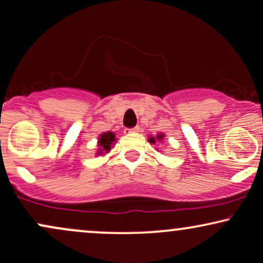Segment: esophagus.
Returning a JSON list of instances; mask_svg holds the SVG:
<instances>
[{"mask_svg": "<svg viewBox=\"0 0 263 263\" xmlns=\"http://www.w3.org/2000/svg\"><path fill=\"white\" fill-rule=\"evenodd\" d=\"M138 131H140V127H138V126H135V127H132V128H126L125 134L126 132L129 134V132H138Z\"/></svg>", "mask_w": 263, "mask_h": 263, "instance_id": "esophagus-1", "label": "esophagus"}]
</instances>
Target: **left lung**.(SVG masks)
Instances as JSON below:
<instances>
[{"label": "left lung", "instance_id": "8db88e82", "mask_svg": "<svg viewBox=\"0 0 263 263\" xmlns=\"http://www.w3.org/2000/svg\"><path fill=\"white\" fill-rule=\"evenodd\" d=\"M157 138H158V140H163V135H158V136H157ZM149 142H151V143H156V140H155V138H149V140H148Z\"/></svg>", "mask_w": 263, "mask_h": 263}]
</instances>
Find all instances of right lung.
<instances>
[{"mask_svg": "<svg viewBox=\"0 0 263 263\" xmlns=\"http://www.w3.org/2000/svg\"><path fill=\"white\" fill-rule=\"evenodd\" d=\"M115 141H116V138H115V135L112 132H105V134H102L100 138H99V149L96 152V155H105V153H107L111 149V147H112Z\"/></svg>", "mask_w": 263, "mask_h": 263, "instance_id": "right-lung-1", "label": "right lung"}]
</instances>
